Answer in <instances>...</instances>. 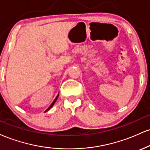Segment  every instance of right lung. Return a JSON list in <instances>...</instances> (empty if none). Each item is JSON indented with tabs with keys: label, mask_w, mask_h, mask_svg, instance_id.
<instances>
[{
	"label": "right lung",
	"mask_w": 150,
	"mask_h": 150,
	"mask_svg": "<svg viewBox=\"0 0 150 150\" xmlns=\"http://www.w3.org/2000/svg\"><path fill=\"white\" fill-rule=\"evenodd\" d=\"M58 96H59V93H58V95H57V96H56V98H55V99H54V100H53V102H52V104H51V105H50V106H49V108H47V109H46V111H49V110H50V109H51V108H52V107H53V105H54V104H55V103H56V100H57V99H58Z\"/></svg>",
	"instance_id": "right-lung-1"
}]
</instances>
